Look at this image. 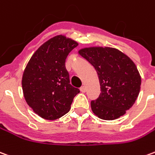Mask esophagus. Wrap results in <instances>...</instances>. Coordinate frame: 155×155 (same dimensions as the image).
Returning a JSON list of instances; mask_svg holds the SVG:
<instances>
[{
  "instance_id": "34e87169",
  "label": "esophagus",
  "mask_w": 155,
  "mask_h": 155,
  "mask_svg": "<svg viewBox=\"0 0 155 155\" xmlns=\"http://www.w3.org/2000/svg\"><path fill=\"white\" fill-rule=\"evenodd\" d=\"M80 90H81V92H83V93H85V91H86V88H85V86H81V88H80Z\"/></svg>"
}]
</instances>
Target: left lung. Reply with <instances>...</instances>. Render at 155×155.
<instances>
[{
  "instance_id": "left-lung-1",
  "label": "left lung",
  "mask_w": 155,
  "mask_h": 155,
  "mask_svg": "<svg viewBox=\"0 0 155 155\" xmlns=\"http://www.w3.org/2000/svg\"><path fill=\"white\" fill-rule=\"evenodd\" d=\"M79 54L96 69L101 94L91 101V110L103 120H114L126 113L138 97L141 77L132 59L117 48L92 47Z\"/></svg>"
}]
</instances>
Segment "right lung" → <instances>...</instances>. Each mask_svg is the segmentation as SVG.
I'll return each instance as SVG.
<instances>
[{"label":"right lung","instance_id":"obj_1","mask_svg":"<svg viewBox=\"0 0 155 155\" xmlns=\"http://www.w3.org/2000/svg\"><path fill=\"white\" fill-rule=\"evenodd\" d=\"M74 40L58 35L40 46L22 75L25 100L38 115L47 120L61 117L70 111L80 90L70 85L65 59L77 47Z\"/></svg>","mask_w":155,"mask_h":155}]
</instances>
